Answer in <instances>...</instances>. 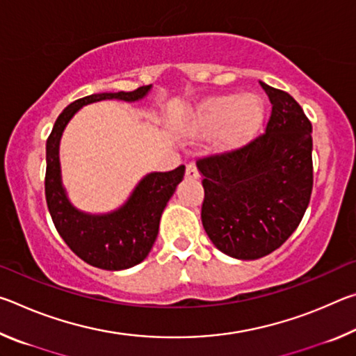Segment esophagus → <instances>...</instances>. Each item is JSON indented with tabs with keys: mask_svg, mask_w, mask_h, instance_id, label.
Returning <instances> with one entry per match:
<instances>
[{
	"mask_svg": "<svg viewBox=\"0 0 356 356\" xmlns=\"http://www.w3.org/2000/svg\"><path fill=\"white\" fill-rule=\"evenodd\" d=\"M185 176H186V179H190V180H196V179H200V171H197V168L195 165L190 163V165H186Z\"/></svg>",
	"mask_w": 356,
	"mask_h": 356,
	"instance_id": "34e87169",
	"label": "esophagus"
}]
</instances>
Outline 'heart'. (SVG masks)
Segmentation results:
<instances>
[{
	"mask_svg": "<svg viewBox=\"0 0 356 356\" xmlns=\"http://www.w3.org/2000/svg\"><path fill=\"white\" fill-rule=\"evenodd\" d=\"M264 116L265 106L257 94L213 95L193 108L184 119V131L197 138L221 131L218 146L231 150L252 140Z\"/></svg>",
	"mask_w": 356,
	"mask_h": 356,
	"instance_id": "obj_1",
	"label": "heart"
}]
</instances>
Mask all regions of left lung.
<instances>
[{
	"mask_svg": "<svg viewBox=\"0 0 356 356\" xmlns=\"http://www.w3.org/2000/svg\"><path fill=\"white\" fill-rule=\"evenodd\" d=\"M272 104L267 130L248 146L197 161L201 220L221 252L254 261L292 236L312 191V125L292 95L261 81Z\"/></svg>",
	"mask_w": 356,
	"mask_h": 356,
	"instance_id": "1",
	"label": "left lung"
}]
</instances>
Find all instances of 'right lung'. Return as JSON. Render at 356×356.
I'll return each instance as SVG.
<instances>
[{"label":"right lung","mask_w":356,"mask_h":356,"mask_svg":"<svg viewBox=\"0 0 356 356\" xmlns=\"http://www.w3.org/2000/svg\"><path fill=\"white\" fill-rule=\"evenodd\" d=\"M150 89L152 84L131 92H100L78 99L59 114L47 140L45 197L56 231L84 262L110 272L135 267L147 257L159 236L161 213L182 182L185 166L170 172H149L122 206L106 213H88L70 202L63 185L59 144L70 119L83 106L102 100L131 104L146 97Z\"/></svg>","instance_id":"right-lung-1"}]
</instances>
